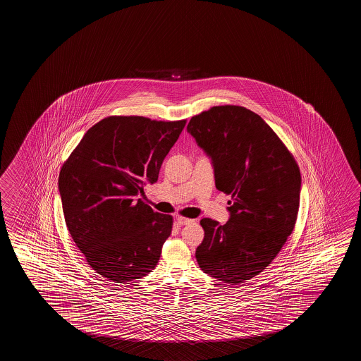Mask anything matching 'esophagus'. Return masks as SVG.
<instances>
[{
  "label": "esophagus",
  "instance_id": "34e87169",
  "mask_svg": "<svg viewBox=\"0 0 361 361\" xmlns=\"http://www.w3.org/2000/svg\"><path fill=\"white\" fill-rule=\"evenodd\" d=\"M176 221H178V225H188L192 223L191 219L183 218V216H176Z\"/></svg>",
  "mask_w": 361,
  "mask_h": 361
}]
</instances>
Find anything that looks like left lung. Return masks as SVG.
Wrapping results in <instances>:
<instances>
[{
  "label": "left lung",
  "instance_id": "obj_1",
  "mask_svg": "<svg viewBox=\"0 0 361 361\" xmlns=\"http://www.w3.org/2000/svg\"><path fill=\"white\" fill-rule=\"evenodd\" d=\"M188 132L212 159L216 189L231 195L224 225L201 219L196 260L210 277L244 283L272 263L293 231L300 169L274 130L244 106H213L190 119Z\"/></svg>",
  "mask_w": 361,
  "mask_h": 361
}]
</instances>
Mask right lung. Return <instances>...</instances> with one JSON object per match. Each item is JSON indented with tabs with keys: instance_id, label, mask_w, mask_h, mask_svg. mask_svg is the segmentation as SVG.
I'll list each match as a JSON object with an SVG mask.
<instances>
[{
	"instance_id": "right-lung-1",
	"label": "right lung",
	"mask_w": 361,
	"mask_h": 361,
	"mask_svg": "<svg viewBox=\"0 0 361 361\" xmlns=\"http://www.w3.org/2000/svg\"><path fill=\"white\" fill-rule=\"evenodd\" d=\"M185 124L186 119L106 117L87 130L61 167L66 228L102 277L127 283L152 272L160 259L172 216L148 207L145 186L157 181Z\"/></svg>"
}]
</instances>
